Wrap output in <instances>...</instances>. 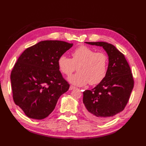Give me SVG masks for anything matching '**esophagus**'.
I'll return each instance as SVG.
<instances>
[{"instance_id":"obj_1","label":"esophagus","mask_w":146,"mask_h":146,"mask_svg":"<svg viewBox=\"0 0 146 146\" xmlns=\"http://www.w3.org/2000/svg\"><path fill=\"white\" fill-rule=\"evenodd\" d=\"M76 88V87L75 86H73V85H70V87H69V90H72L75 89Z\"/></svg>"}]
</instances>
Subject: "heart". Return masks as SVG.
<instances>
[{
    "label": "heart",
    "instance_id": "b5f03b06",
    "mask_svg": "<svg viewBox=\"0 0 146 146\" xmlns=\"http://www.w3.org/2000/svg\"><path fill=\"white\" fill-rule=\"evenodd\" d=\"M108 57L105 53L95 52L87 46L82 45L72 52V59L61 55L58 61L61 72L70 76L76 69L78 72L69 78L71 83L78 86L87 84L96 85L105 79L107 72Z\"/></svg>",
    "mask_w": 146,
    "mask_h": 146
}]
</instances>
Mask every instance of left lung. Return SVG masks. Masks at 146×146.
Listing matches in <instances>:
<instances>
[{"mask_svg":"<svg viewBox=\"0 0 146 146\" xmlns=\"http://www.w3.org/2000/svg\"><path fill=\"white\" fill-rule=\"evenodd\" d=\"M102 46L108 55L105 79L91 90L83 92L84 114L96 122L113 118L122 111L129 101L134 79L128 62L122 52L106 42H85Z\"/></svg>","mask_w":146,"mask_h":146,"instance_id":"8db88e82","label":"left lung"}]
</instances>
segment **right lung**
Returning <instances> with one entry per match:
<instances>
[{"instance_id":"1","label":"right lung","mask_w":146,"mask_h":146,"mask_svg":"<svg viewBox=\"0 0 146 146\" xmlns=\"http://www.w3.org/2000/svg\"><path fill=\"white\" fill-rule=\"evenodd\" d=\"M72 43L46 40L28 48L17 59L10 75L13 99L28 117L42 119L55 108L70 85L59 70L58 61Z\"/></svg>"}]
</instances>
